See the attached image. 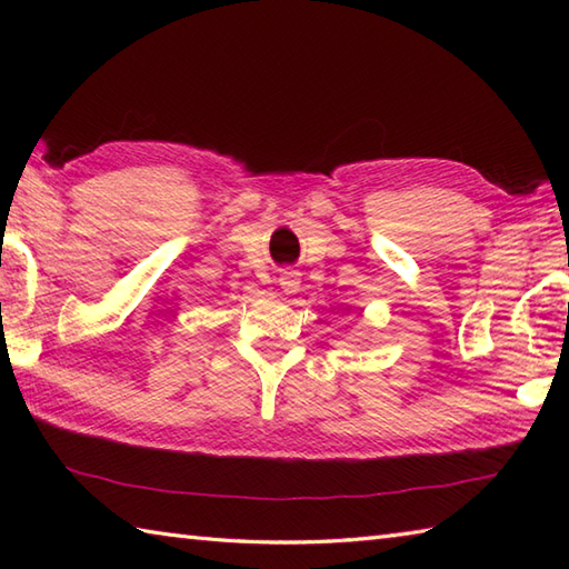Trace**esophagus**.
Segmentation results:
<instances>
[{
    "label": "esophagus",
    "mask_w": 569,
    "mask_h": 569,
    "mask_svg": "<svg viewBox=\"0 0 569 569\" xmlns=\"http://www.w3.org/2000/svg\"><path fill=\"white\" fill-rule=\"evenodd\" d=\"M278 283H281V288L286 293H296L298 286H300V273L293 271V269H286L281 273V278H278Z\"/></svg>",
    "instance_id": "esophagus-1"
}]
</instances>
